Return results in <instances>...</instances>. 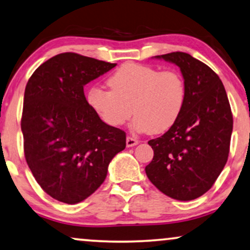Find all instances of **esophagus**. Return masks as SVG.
Instances as JSON below:
<instances>
[{
	"label": "esophagus",
	"mask_w": 250,
	"mask_h": 250,
	"mask_svg": "<svg viewBox=\"0 0 250 250\" xmlns=\"http://www.w3.org/2000/svg\"><path fill=\"white\" fill-rule=\"evenodd\" d=\"M138 144H139V140H137L135 138H133V137L126 138V146H127V147H133V146H135Z\"/></svg>",
	"instance_id": "obj_1"
}]
</instances>
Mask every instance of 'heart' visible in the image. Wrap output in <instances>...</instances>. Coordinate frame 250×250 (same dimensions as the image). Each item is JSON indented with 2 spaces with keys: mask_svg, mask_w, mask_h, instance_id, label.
I'll return each instance as SVG.
<instances>
[{
  "mask_svg": "<svg viewBox=\"0 0 250 250\" xmlns=\"http://www.w3.org/2000/svg\"><path fill=\"white\" fill-rule=\"evenodd\" d=\"M106 83L110 89L90 87L87 102L103 122L115 127L125 124L133 111L135 129L160 134L176 124L186 101V85L176 70L127 63Z\"/></svg>",
  "mask_w": 250,
  "mask_h": 250,
  "instance_id": "1",
  "label": "heart"
}]
</instances>
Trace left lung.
<instances>
[{
    "label": "left lung",
    "mask_w": 250,
    "mask_h": 250,
    "mask_svg": "<svg viewBox=\"0 0 250 250\" xmlns=\"http://www.w3.org/2000/svg\"><path fill=\"white\" fill-rule=\"evenodd\" d=\"M156 57L180 67L186 101L176 124L148 141L154 157L146 173L165 195L190 201L211 188L228 162L231 106L222 80L207 64L181 51Z\"/></svg>",
    "instance_id": "1"
}]
</instances>
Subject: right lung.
Instances as JSON below:
<instances>
[{
	"label": "right lung",
	"mask_w": 250,
	"mask_h": 250,
	"mask_svg": "<svg viewBox=\"0 0 250 250\" xmlns=\"http://www.w3.org/2000/svg\"><path fill=\"white\" fill-rule=\"evenodd\" d=\"M115 66L58 54L26 85L21 122L26 162L41 188L60 202L76 204L92 195L113 156L126 147V133L102 122L83 94L86 83Z\"/></svg>",
	"instance_id": "right-lung-1"
}]
</instances>
